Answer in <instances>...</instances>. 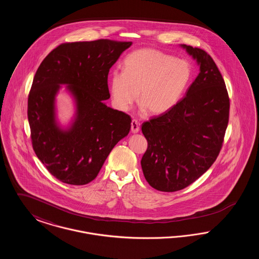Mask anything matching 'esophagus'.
I'll use <instances>...</instances> for the list:
<instances>
[{"instance_id":"esophagus-1","label":"esophagus","mask_w":259,"mask_h":259,"mask_svg":"<svg viewBox=\"0 0 259 259\" xmlns=\"http://www.w3.org/2000/svg\"><path fill=\"white\" fill-rule=\"evenodd\" d=\"M131 131H132V133H138L139 131H140V124L139 122L136 120V119H133L132 120V122H131Z\"/></svg>"}]
</instances>
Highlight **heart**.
Wrapping results in <instances>:
<instances>
[{
    "label": "heart",
    "instance_id": "b5f03b06",
    "mask_svg": "<svg viewBox=\"0 0 259 259\" xmlns=\"http://www.w3.org/2000/svg\"><path fill=\"white\" fill-rule=\"evenodd\" d=\"M190 78L188 62L145 48L125 58L123 72L112 73L109 88L117 109L128 111L139 96L142 110L158 115L177 105Z\"/></svg>",
    "mask_w": 259,
    "mask_h": 259
}]
</instances>
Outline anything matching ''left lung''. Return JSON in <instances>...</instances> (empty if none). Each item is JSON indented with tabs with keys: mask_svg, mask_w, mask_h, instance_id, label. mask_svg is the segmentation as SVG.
<instances>
[{
	"mask_svg": "<svg viewBox=\"0 0 259 259\" xmlns=\"http://www.w3.org/2000/svg\"><path fill=\"white\" fill-rule=\"evenodd\" d=\"M196 60L199 74L175 107L144 122L148 149L141 161L153 188L174 192L194 183L215 161L229 119L222 74L203 50L181 45Z\"/></svg>",
	"mask_w": 259,
	"mask_h": 259,
	"instance_id": "left-lung-1",
	"label": "left lung"
}]
</instances>
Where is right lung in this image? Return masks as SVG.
Masks as SVG:
<instances>
[{
    "instance_id": "1",
    "label": "right lung",
    "mask_w": 259,
    "mask_h": 259,
    "mask_svg": "<svg viewBox=\"0 0 259 259\" xmlns=\"http://www.w3.org/2000/svg\"><path fill=\"white\" fill-rule=\"evenodd\" d=\"M131 45L110 39L63 44L39 65L28 97L32 145L37 158L62 183L92 182L111 149L128 135L131 117L103 101L111 97L110 69ZM61 85H67L76 109L66 127L56 113Z\"/></svg>"
}]
</instances>
